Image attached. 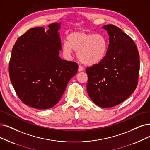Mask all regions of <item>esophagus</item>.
Returning a JSON list of instances; mask_svg holds the SVG:
<instances>
[{
  "label": "esophagus",
  "instance_id": "esophagus-1",
  "mask_svg": "<svg viewBox=\"0 0 150 150\" xmlns=\"http://www.w3.org/2000/svg\"><path fill=\"white\" fill-rule=\"evenodd\" d=\"M83 70V68L82 67V66L79 65V68H78V71L80 72V71H82Z\"/></svg>",
  "mask_w": 150,
  "mask_h": 150
}]
</instances>
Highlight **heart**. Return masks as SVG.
I'll list each match as a JSON object with an SVG mask.
<instances>
[{
    "label": "heart",
    "mask_w": 150,
    "mask_h": 150,
    "mask_svg": "<svg viewBox=\"0 0 150 150\" xmlns=\"http://www.w3.org/2000/svg\"><path fill=\"white\" fill-rule=\"evenodd\" d=\"M64 57L70 58L74 51L79 60L86 65L98 64L105 58L107 52V40L103 35L85 31L70 33L62 45Z\"/></svg>",
    "instance_id": "heart-1"
}]
</instances>
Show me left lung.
Returning <instances> with one entry per match:
<instances>
[{"mask_svg": "<svg viewBox=\"0 0 150 150\" xmlns=\"http://www.w3.org/2000/svg\"><path fill=\"white\" fill-rule=\"evenodd\" d=\"M109 35V45L102 61L86 69L87 91L93 102L101 108H111L128 98L135 90L140 70L136 45L118 27H102Z\"/></svg>", "mask_w": 150, "mask_h": 150, "instance_id": "left-lung-1", "label": "left lung"}]
</instances>
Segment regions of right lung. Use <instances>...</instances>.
I'll return each instance as SVG.
<instances>
[{
    "label": "right lung",
    "instance_id": "1",
    "mask_svg": "<svg viewBox=\"0 0 150 150\" xmlns=\"http://www.w3.org/2000/svg\"><path fill=\"white\" fill-rule=\"evenodd\" d=\"M61 23L29 29L17 40L11 51L9 75L22 102L35 109L54 106L69 80L78 70L74 62L62 60L58 33Z\"/></svg>",
    "mask_w": 150,
    "mask_h": 150
}]
</instances>
